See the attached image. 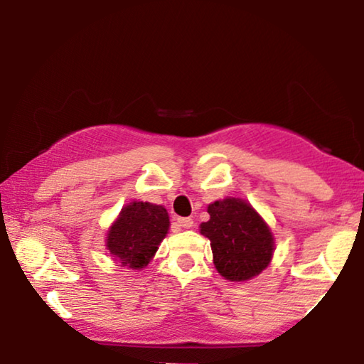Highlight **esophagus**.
I'll list each match as a JSON object with an SVG mask.
<instances>
[{
  "label": "esophagus",
  "instance_id": "esophagus-1",
  "mask_svg": "<svg viewBox=\"0 0 364 364\" xmlns=\"http://www.w3.org/2000/svg\"><path fill=\"white\" fill-rule=\"evenodd\" d=\"M177 223L181 225L182 228H192L193 227V220L191 217H181L177 218Z\"/></svg>",
  "mask_w": 364,
  "mask_h": 364
}]
</instances>
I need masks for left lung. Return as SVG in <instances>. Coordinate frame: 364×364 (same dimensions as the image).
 I'll list each match as a JSON object with an SVG mask.
<instances>
[{
	"label": "left lung",
	"instance_id": "8db88e82",
	"mask_svg": "<svg viewBox=\"0 0 364 364\" xmlns=\"http://www.w3.org/2000/svg\"><path fill=\"white\" fill-rule=\"evenodd\" d=\"M210 220L200 233L210 240L217 272L230 282H243L265 270L273 255V237L250 203L225 198L208 205Z\"/></svg>",
	"mask_w": 364,
	"mask_h": 364
}]
</instances>
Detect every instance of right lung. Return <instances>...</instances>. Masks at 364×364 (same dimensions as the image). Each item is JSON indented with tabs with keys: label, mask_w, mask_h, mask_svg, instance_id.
Segmentation results:
<instances>
[{
	"label": "right lung",
	"mask_w": 364,
	"mask_h": 364,
	"mask_svg": "<svg viewBox=\"0 0 364 364\" xmlns=\"http://www.w3.org/2000/svg\"><path fill=\"white\" fill-rule=\"evenodd\" d=\"M168 223L167 210L162 205L129 203L109 230L107 250L122 267L144 268L166 237Z\"/></svg>",
	"instance_id": "1"
}]
</instances>
